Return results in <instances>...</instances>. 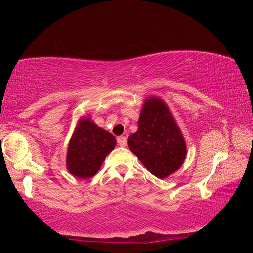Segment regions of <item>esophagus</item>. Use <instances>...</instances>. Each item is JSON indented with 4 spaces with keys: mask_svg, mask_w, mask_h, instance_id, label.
<instances>
[{
    "mask_svg": "<svg viewBox=\"0 0 253 253\" xmlns=\"http://www.w3.org/2000/svg\"><path fill=\"white\" fill-rule=\"evenodd\" d=\"M117 143H119L121 147H126V144H127V140H126V137H119V138H117Z\"/></svg>",
    "mask_w": 253,
    "mask_h": 253,
    "instance_id": "34e87169",
    "label": "esophagus"
}]
</instances>
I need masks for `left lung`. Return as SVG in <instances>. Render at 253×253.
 Instances as JSON below:
<instances>
[{
    "label": "left lung",
    "mask_w": 253,
    "mask_h": 253,
    "mask_svg": "<svg viewBox=\"0 0 253 253\" xmlns=\"http://www.w3.org/2000/svg\"><path fill=\"white\" fill-rule=\"evenodd\" d=\"M130 150L159 178L177 170L186 155L185 141L167 106L160 99L146 100L138 130L127 139Z\"/></svg>",
    "instance_id": "left-lung-1"
}]
</instances>
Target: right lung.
Returning a JSON list of instances; mask_svg holds the SVG:
<instances>
[{
    "label": "right lung",
    "instance_id": "right-lung-1",
    "mask_svg": "<svg viewBox=\"0 0 253 253\" xmlns=\"http://www.w3.org/2000/svg\"><path fill=\"white\" fill-rule=\"evenodd\" d=\"M115 145L116 139L113 134L102 130L89 119L82 120L69 143L68 170L78 178L92 177Z\"/></svg>",
    "mask_w": 253,
    "mask_h": 253
}]
</instances>
